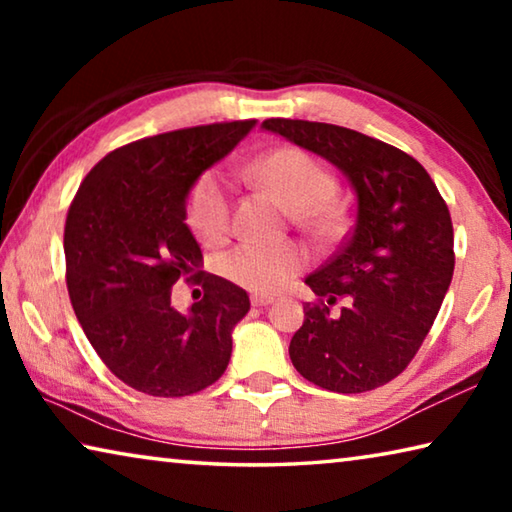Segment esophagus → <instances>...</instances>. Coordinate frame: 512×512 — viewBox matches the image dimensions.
Returning a JSON list of instances; mask_svg holds the SVG:
<instances>
[{"label":"esophagus","mask_w":512,"mask_h":512,"mask_svg":"<svg viewBox=\"0 0 512 512\" xmlns=\"http://www.w3.org/2000/svg\"><path fill=\"white\" fill-rule=\"evenodd\" d=\"M275 298L273 296H266V293H253V296H250V302H253V307H266V305H271Z\"/></svg>","instance_id":"34e87169"}]
</instances>
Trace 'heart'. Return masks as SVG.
I'll return each instance as SVG.
<instances>
[{"label": "heart", "instance_id": "b5f03b06", "mask_svg": "<svg viewBox=\"0 0 512 512\" xmlns=\"http://www.w3.org/2000/svg\"><path fill=\"white\" fill-rule=\"evenodd\" d=\"M250 178L289 207L291 219L314 235H332L339 228L336 178L323 162L300 146H282L264 155ZM187 219L196 237L216 246L232 230V201L216 173H203L187 198ZM305 266V253L293 241L244 244L225 257L223 271L239 287L275 293Z\"/></svg>", "mask_w": 512, "mask_h": 512}]
</instances>
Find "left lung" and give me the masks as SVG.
Returning <instances> with one entry per match:
<instances>
[{"label": "left lung", "mask_w": 512, "mask_h": 512, "mask_svg": "<svg viewBox=\"0 0 512 512\" xmlns=\"http://www.w3.org/2000/svg\"><path fill=\"white\" fill-rule=\"evenodd\" d=\"M266 131L339 167L357 192V223L307 277L316 302L289 354L311 384L332 393L384 386L409 366L454 275L447 203L422 164L350 128L266 119Z\"/></svg>", "instance_id": "1"}]
</instances>
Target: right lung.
I'll list each match as a JSON object with an SVG mask.
<instances>
[{"label":"right lung","mask_w":512,"mask_h":512,"mask_svg":"<svg viewBox=\"0 0 512 512\" xmlns=\"http://www.w3.org/2000/svg\"><path fill=\"white\" fill-rule=\"evenodd\" d=\"M255 119L180 128L119 146L94 164L65 221L67 291L74 314L117 379L153 397H185L228 368L232 327L248 314L244 289L201 271L185 201ZM204 291L187 315L170 287Z\"/></svg>","instance_id":"right-lung-1"}]
</instances>
